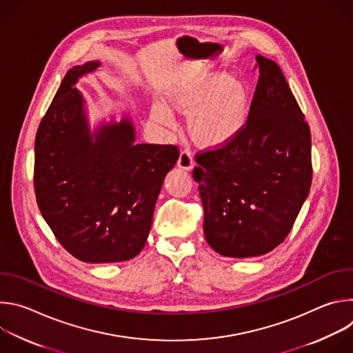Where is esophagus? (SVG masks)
<instances>
[{"label": "esophagus", "mask_w": 353, "mask_h": 353, "mask_svg": "<svg viewBox=\"0 0 353 353\" xmlns=\"http://www.w3.org/2000/svg\"><path fill=\"white\" fill-rule=\"evenodd\" d=\"M177 165H179V168H181V169H184V170L192 169L194 161H192V157H191V154L188 152V150H181Z\"/></svg>", "instance_id": "obj_1"}]
</instances>
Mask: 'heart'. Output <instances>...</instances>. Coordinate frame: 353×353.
Instances as JSON below:
<instances>
[{
    "mask_svg": "<svg viewBox=\"0 0 353 353\" xmlns=\"http://www.w3.org/2000/svg\"><path fill=\"white\" fill-rule=\"evenodd\" d=\"M169 105L188 119V135L205 149H216L233 141L247 125L251 97L247 85L228 74L212 72L177 89ZM150 117L170 125L172 114L163 105H155Z\"/></svg>",
    "mask_w": 353,
    "mask_h": 353,
    "instance_id": "1",
    "label": "heart"
}]
</instances>
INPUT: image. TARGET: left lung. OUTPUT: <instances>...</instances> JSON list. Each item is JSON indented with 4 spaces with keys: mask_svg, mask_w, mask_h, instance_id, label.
<instances>
[{
    "mask_svg": "<svg viewBox=\"0 0 353 353\" xmlns=\"http://www.w3.org/2000/svg\"><path fill=\"white\" fill-rule=\"evenodd\" d=\"M260 71L244 130L229 143L198 150L192 177L204 233L216 253L245 259L279 245L310 192L312 135L279 65L257 56Z\"/></svg>",
    "mask_w": 353,
    "mask_h": 353,
    "instance_id": "8db88e82",
    "label": "left lung"
}]
</instances>
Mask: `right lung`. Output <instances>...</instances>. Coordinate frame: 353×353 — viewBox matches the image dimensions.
Listing matches in <instances>:
<instances>
[{"label": "right lung", "mask_w": 353, "mask_h": 353, "mask_svg": "<svg viewBox=\"0 0 353 353\" xmlns=\"http://www.w3.org/2000/svg\"><path fill=\"white\" fill-rule=\"evenodd\" d=\"M97 67L90 61L64 77L36 132L33 183L44 221L70 254L117 263L143 248L179 148L135 143L128 120L100 127L93 141L72 85Z\"/></svg>", "instance_id": "1"}]
</instances>
